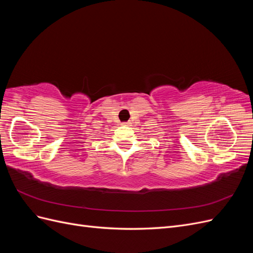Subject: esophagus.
<instances>
[{
	"label": "esophagus",
	"instance_id": "1",
	"mask_svg": "<svg viewBox=\"0 0 253 253\" xmlns=\"http://www.w3.org/2000/svg\"><path fill=\"white\" fill-rule=\"evenodd\" d=\"M121 125H122V126H129V125H131V122H129V121H126V122H122Z\"/></svg>",
	"mask_w": 253,
	"mask_h": 253
}]
</instances>
